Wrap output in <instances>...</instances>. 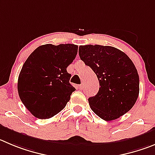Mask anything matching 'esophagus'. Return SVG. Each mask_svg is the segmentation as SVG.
<instances>
[{"label":"esophagus","mask_w":155,"mask_h":155,"mask_svg":"<svg viewBox=\"0 0 155 155\" xmlns=\"http://www.w3.org/2000/svg\"><path fill=\"white\" fill-rule=\"evenodd\" d=\"M79 89H80V90H82V89H84V84H83V83H82V84H81V85H79Z\"/></svg>","instance_id":"esophagus-1"}]
</instances>
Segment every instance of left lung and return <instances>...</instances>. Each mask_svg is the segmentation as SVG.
<instances>
[{
  "label": "left lung",
  "instance_id": "obj_1",
  "mask_svg": "<svg viewBox=\"0 0 155 155\" xmlns=\"http://www.w3.org/2000/svg\"><path fill=\"white\" fill-rule=\"evenodd\" d=\"M81 60L97 76L98 93L89 100L90 108L105 121L125 115L134 106L139 94V76L124 52L109 46H80Z\"/></svg>",
  "mask_w": 155,
  "mask_h": 155
}]
</instances>
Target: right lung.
<instances>
[{
	"label": "right lung",
	"instance_id": "add662e5",
	"mask_svg": "<svg viewBox=\"0 0 155 155\" xmlns=\"http://www.w3.org/2000/svg\"><path fill=\"white\" fill-rule=\"evenodd\" d=\"M78 51L74 44L40 46L29 56L18 77L21 102L32 115L47 119L61 112L76 90L66 68Z\"/></svg>",
	"mask_w": 155,
	"mask_h": 155
}]
</instances>
